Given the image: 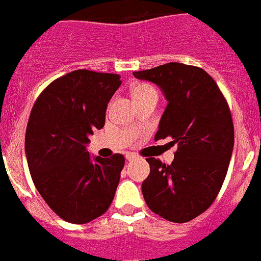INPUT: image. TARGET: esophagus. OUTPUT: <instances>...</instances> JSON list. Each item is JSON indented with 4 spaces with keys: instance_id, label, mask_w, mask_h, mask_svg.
Returning a JSON list of instances; mask_svg holds the SVG:
<instances>
[{
    "instance_id": "obj_1",
    "label": "esophagus",
    "mask_w": 261,
    "mask_h": 261,
    "mask_svg": "<svg viewBox=\"0 0 261 261\" xmlns=\"http://www.w3.org/2000/svg\"><path fill=\"white\" fill-rule=\"evenodd\" d=\"M136 159H138V154L136 153H133V152L126 153V160H127V161H133V160H136Z\"/></svg>"
}]
</instances>
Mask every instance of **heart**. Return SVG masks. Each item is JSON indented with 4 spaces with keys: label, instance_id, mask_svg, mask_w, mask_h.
<instances>
[{
    "label": "heart",
    "instance_id": "1",
    "mask_svg": "<svg viewBox=\"0 0 261 261\" xmlns=\"http://www.w3.org/2000/svg\"><path fill=\"white\" fill-rule=\"evenodd\" d=\"M152 92H156L153 87L149 86V84L140 83V84H138V86L134 87L133 96L134 97H138V96H143V95H147V93H152Z\"/></svg>",
    "mask_w": 261,
    "mask_h": 261
}]
</instances>
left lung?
I'll return each instance as SVG.
<instances>
[{
    "mask_svg": "<svg viewBox=\"0 0 261 261\" xmlns=\"http://www.w3.org/2000/svg\"><path fill=\"white\" fill-rule=\"evenodd\" d=\"M133 74L157 84L168 100L154 140L169 136L178 144L170 165L147 159L144 200L168 221L189 222L210 208L226 177L234 147L229 105L200 67L170 62Z\"/></svg>",
    "mask_w": 261,
    "mask_h": 261,
    "instance_id": "obj_1",
    "label": "left lung"
}]
</instances>
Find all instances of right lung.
I'll return each instance as SVG.
<instances>
[{
  "label": "right lung",
  "mask_w": 261,
  "mask_h": 261,
  "mask_svg": "<svg viewBox=\"0 0 261 261\" xmlns=\"http://www.w3.org/2000/svg\"><path fill=\"white\" fill-rule=\"evenodd\" d=\"M118 74L75 70L51 82L35 101L25 130L32 180L51 211L71 224L104 215L113 201L125 157L91 160L86 145L104 127Z\"/></svg>",
  "instance_id": "right-lung-1"
}]
</instances>
